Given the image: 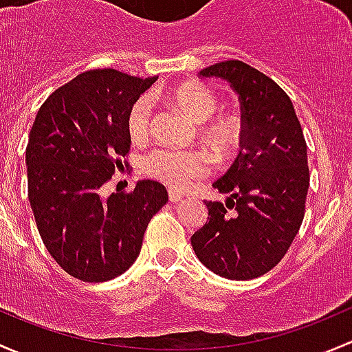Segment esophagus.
Masks as SVG:
<instances>
[{
	"instance_id": "esophagus-1",
	"label": "esophagus",
	"mask_w": 352,
	"mask_h": 352,
	"mask_svg": "<svg viewBox=\"0 0 352 352\" xmlns=\"http://www.w3.org/2000/svg\"><path fill=\"white\" fill-rule=\"evenodd\" d=\"M168 195H169V201L171 203H179V201H183V198H184V195H181L179 191H175V190H169Z\"/></svg>"
}]
</instances>
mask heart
<instances>
[{
    "mask_svg": "<svg viewBox=\"0 0 352 352\" xmlns=\"http://www.w3.org/2000/svg\"><path fill=\"white\" fill-rule=\"evenodd\" d=\"M169 100L183 110L193 122L201 123L200 135L208 146L220 152H232L241 142V123L227 113L215 115L219 100L212 89L200 82H184L169 93ZM152 103L147 96L139 98L126 115V130L133 142H144L151 132ZM147 176L168 184L175 190H184L195 179L208 173V161L197 151H176L162 147L152 151L144 159Z\"/></svg>",
    "mask_w": 352,
    "mask_h": 352,
    "instance_id": "b5f03b06",
    "label": "heart"
}]
</instances>
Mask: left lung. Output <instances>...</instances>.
I'll return each instance as SVG.
<instances>
[{"instance_id":"8db88e82","label":"left lung","mask_w":352,"mask_h":352,"mask_svg":"<svg viewBox=\"0 0 352 352\" xmlns=\"http://www.w3.org/2000/svg\"><path fill=\"white\" fill-rule=\"evenodd\" d=\"M198 76L226 79L237 93L242 140L234 164L213 183L230 197L226 205L205 201L208 219L191 245L219 276L252 280L283 259L303 222L310 183L305 137L289 96L257 69L226 60Z\"/></svg>"}]
</instances>
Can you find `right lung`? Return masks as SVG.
Segmentation results:
<instances>
[{"label": "right lung", "instance_id": "1", "mask_svg": "<svg viewBox=\"0 0 352 352\" xmlns=\"http://www.w3.org/2000/svg\"><path fill=\"white\" fill-rule=\"evenodd\" d=\"M154 78L93 69L60 86L41 107L27 146L28 200L47 251L71 276L113 280L139 257L144 232L166 205L152 179L103 197L129 155L126 115Z\"/></svg>", "mask_w": 352, "mask_h": 352}]
</instances>
